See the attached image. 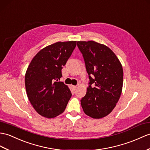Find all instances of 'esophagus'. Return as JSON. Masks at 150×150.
Segmentation results:
<instances>
[{"label": "esophagus", "mask_w": 150, "mask_h": 150, "mask_svg": "<svg viewBox=\"0 0 150 150\" xmlns=\"http://www.w3.org/2000/svg\"><path fill=\"white\" fill-rule=\"evenodd\" d=\"M73 88H74V89H76V88H77V86H73Z\"/></svg>", "instance_id": "obj_1"}]
</instances>
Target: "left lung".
Here are the masks:
<instances>
[{
    "label": "left lung",
    "mask_w": 150,
    "mask_h": 150,
    "mask_svg": "<svg viewBox=\"0 0 150 150\" xmlns=\"http://www.w3.org/2000/svg\"><path fill=\"white\" fill-rule=\"evenodd\" d=\"M77 46L89 79L86 95L81 100V105L86 115L100 119L112 112L120 98L122 65L116 54L103 44L94 41H77Z\"/></svg>",
    "instance_id": "left-lung-1"
}]
</instances>
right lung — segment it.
<instances>
[{
    "label": "right lung",
    "instance_id": "1",
    "mask_svg": "<svg viewBox=\"0 0 150 150\" xmlns=\"http://www.w3.org/2000/svg\"><path fill=\"white\" fill-rule=\"evenodd\" d=\"M76 45V41L57 42L41 49L25 73V85L31 105L41 116L53 118L64 112L71 93L62 82L61 69Z\"/></svg>",
    "mask_w": 150,
    "mask_h": 150
}]
</instances>
